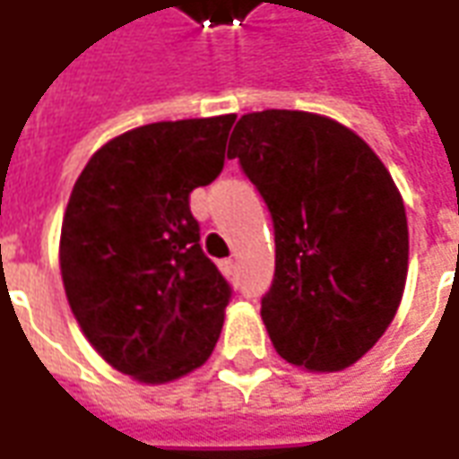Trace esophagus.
I'll return each mask as SVG.
<instances>
[{
    "instance_id": "obj_1",
    "label": "esophagus",
    "mask_w": 459,
    "mask_h": 459,
    "mask_svg": "<svg viewBox=\"0 0 459 459\" xmlns=\"http://www.w3.org/2000/svg\"><path fill=\"white\" fill-rule=\"evenodd\" d=\"M220 269L224 272V276H230V279H237V266H235V262H232V259H222V262H220Z\"/></svg>"
}]
</instances>
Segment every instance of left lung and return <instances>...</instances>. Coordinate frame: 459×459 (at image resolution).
Segmentation results:
<instances>
[{"instance_id": "1", "label": "left lung", "mask_w": 459, "mask_h": 459, "mask_svg": "<svg viewBox=\"0 0 459 459\" xmlns=\"http://www.w3.org/2000/svg\"><path fill=\"white\" fill-rule=\"evenodd\" d=\"M237 158L274 222L262 318L276 353L318 373L349 368L391 326L408 276V220L366 141L304 110L237 120Z\"/></svg>"}]
</instances>
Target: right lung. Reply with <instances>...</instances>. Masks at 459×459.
<instances>
[{
  "label": "right lung",
  "instance_id": "obj_1",
  "mask_svg": "<svg viewBox=\"0 0 459 459\" xmlns=\"http://www.w3.org/2000/svg\"><path fill=\"white\" fill-rule=\"evenodd\" d=\"M235 113L162 120L108 141L61 224L68 307L103 360L141 383L200 368L232 287L200 247L190 193L222 172Z\"/></svg>",
  "mask_w": 459,
  "mask_h": 459
}]
</instances>
